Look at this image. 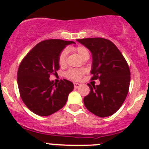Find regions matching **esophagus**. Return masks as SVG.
Instances as JSON below:
<instances>
[{
    "instance_id": "esophagus-1",
    "label": "esophagus",
    "mask_w": 149,
    "mask_h": 149,
    "mask_svg": "<svg viewBox=\"0 0 149 149\" xmlns=\"http://www.w3.org/2000/svg\"><path fill=\"white\" fill-rule=\"evenodd\" d=\"M73 85H74L75 88H78V87H79V86H80V84H78V83H74V84H73Z\"/></svg>"
}]
</instances>
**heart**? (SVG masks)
Returning a JSON list of instances; mask_svg holds the SVG:
<instances>
[{"mask_svg": "<svg viewBox=\"0 0 149 149\" xmlns=\"http://www.w3.org/2000/svg\"><path fill=\"white\" fill-rule=\"evenodd\" d=\"M75 51L77 52V54L81 58L86 57V56H90V52L84 46H78L75 49ZM66 56H67V51L63 50L58 56V63L60 65H64L65 64V60H66ZM84 74V70H77V69H71L69 71L66 72L65 76L67 78L72 80H78L80 79L82 75Z\"/></svg>", "mask_w": 149, "mask_h": 149, "instance_id": "1", "label": "heart"}]
</instances>
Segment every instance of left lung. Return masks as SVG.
<instances>
[{
    "mask_svg": "<svg viewBox=\"0 0 149 149\" xmlns=\"http://www.w3.org/2000/svg\"><path fill=\"white\" fill-rule=\"evenodd\" d=\"M92 54V79L99 85L91 86L84 98L85 107L93 114L105 118L115 113L125 101L129 89L131 73L127 62L117 46L108 39L89 38L77 39Z\"/></svg>",
    "mask_w": 149,
    "mask_h": 149,
    "instance_id": "left-lung-1",
    "label": "left lung"
}]
</instances>
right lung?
I'll return each instance as SVG.
<instances>
[{"label":"right lung","mask_w":149,"mask_h":149,"mask_svg":"<svg viewBox=\"0 0 149 149\" xmlns=\"http://www.w3.org/2000/svg\"><path fill=\"white\" fill-rule=\"evenodd\" d=\"M72 41L49 39L41 42L27 54L17 71L20 95L27 107L36 114L49 116L66 104L74 86L67 79L56 84L52 73L59 69L58 56Z\"/></svg>","instance_id":"obj_1"}]
</instances>
